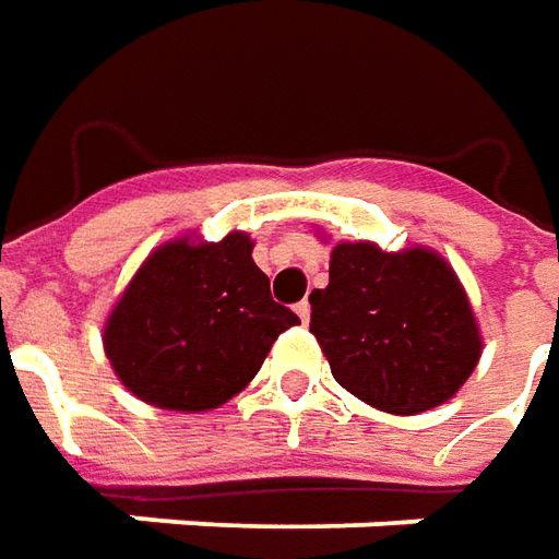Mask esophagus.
<instances>
[{
	"instance_id": "1",
	"label": "esophagus",
	"mask_w": 559,
	"mask_h": 559,
	"mask_svg": "<svg viewBox=\"0 0 559 559\" xmlns=\"http://www.w3.org/2000/svg\"><path fill=\"white\" fill-rule=\"evenodd\" d=\"M297 316H299V321H302V324L309 321V316H312V306H309V299L297 302Z\"/></svg>"
}]
</instances>
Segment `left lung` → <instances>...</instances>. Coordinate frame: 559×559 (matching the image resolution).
I'll return each instance as SVG.
<instances>
[{
    "label": "left lung",
    "mask_w": 559,
    "mask_h": 559,
    "mask_svg": "<svg viewBox=\"0 0 559 559\" xmlns=\"http://www.w3.org/2000/svg\"><path fill=\"white\" fill-rule=\"evenodd\" d=\"M309 302V331L334 380L380 412L420 414L449 402L483 353L461 281L424 247L386 253L371 241L337 243L331 281Z\"/></svg>",
    "instance_id": "1"
}]
</instances>
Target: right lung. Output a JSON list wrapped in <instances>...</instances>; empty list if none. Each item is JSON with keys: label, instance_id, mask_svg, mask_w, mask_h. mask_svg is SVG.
<instances>
[{"label": "right lung", "instance_id": "right-lung-1", "mask_svg": "<svg viewBox=\"0 0 559 559\" xmlns=\"http://www.w3.org/2000/svg\"><path fill=\"white\" fill-rule=\"evenodd\" d=\"M253 241L157 247L105 324V353L132 395L169 412L219 408L257 377L299 318L272 299Z\"/></svg>", "mask_w": 559, "mask_h": 559}]
</instances>
